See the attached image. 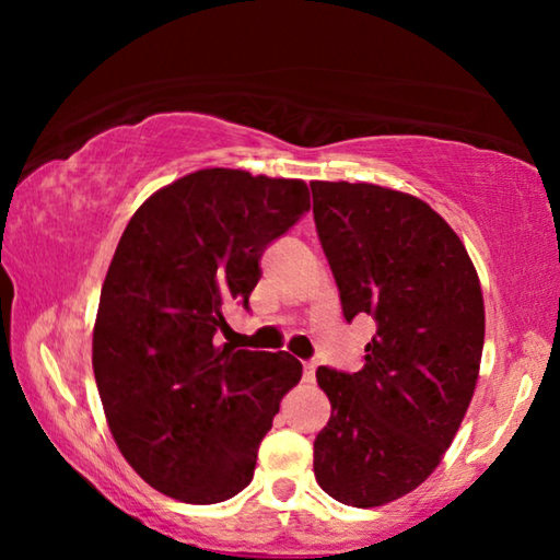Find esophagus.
<instances>
[{"mask_svg":"<svg viewBox=\"0 0 560 560\" xmlns=\"http://www.w3.org/2000/svg\"><path fill=\"white\" fill-rule=\"evenodd\" d=\"M316 381V363L314 360H308V363H303V383H314Z\"/></svg>","mask_w":560,"mask_h":560,"instance_id":"esophagus-1","label":"esophagus"}]
</instances>
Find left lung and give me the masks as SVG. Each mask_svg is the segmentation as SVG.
Returning a JSON list of instances; mask_svg holds the SVG:
<instances>
[{
  "mask_svg": "<svg viewBox=\"0 0 560 560\" xmlns=\"http://www.w3.org/2000/svg\"><path fill=\"white\" fill-rule=\"evenodd\" d=\"M311 192L343 316L377 328L358 373L316 371L330 420L314 474L340 504L383 506L438 469L467 415L485 299L457 232L428 202L368 183L316 179Z\"/></svg>",
  "mask_w": 560,
  "mask_h": 560,
  "instance_id": "obj_1",
  "label": "left lung"
}]
</instances>
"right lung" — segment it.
I'll use <instances>...</instances> for the list:
<instances>
[{
	"label": "right lung",
	"mask_w": 560,
	"mask_h": 560,
	"mask_svg": "<svg viewBox=\"0 0 560 560\" xmlns=\"http://www.w3.org/2000/svg\"><path fill=\"white\" fill-rule=\"evenodd\" d=\"M308 207L303 179L207 167L130 217L101 289L93 375L120 454L160 494L220 504L252 481L301 363L214 334L232 303L249 306L264 249Z\"/></svg>",
	"instance_id": "obj_1"
}]
</instances>
